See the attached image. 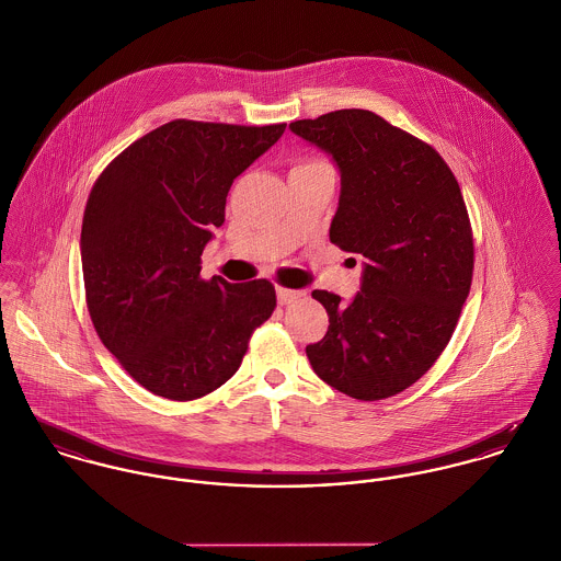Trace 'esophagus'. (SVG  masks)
I'll return each instance as SVG.
<instances>
[{
  "label": "esophagus",
  "mask_w": 561,
  "mask_h": 561,
  "mask_svg": "<svg viewBox=\"0 0 561 561\" xmlns=\"http://www.w3.org/2000/svg\"><path fill=\"white\" fill-rule=\"evenodd\" d=\"M299 297H304L301 290H290V288H277V301L279 306H288L293 301H297Z\"/></svg>",
  "instance_id": "34e87169"
}]
</instances>
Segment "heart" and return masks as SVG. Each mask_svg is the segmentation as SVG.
Instances as JSON below:
<instances>
[{
  "label": "heart",
  "instance_id": "heart-1",
  "mask_svg": "<svg viewBox=\"0 0 561 561\" xmlns=\"http://www.w3.org/2000/svg\"><path fill=\"white\" fill-rule=\"evenodd\" d=\"M320 161H310V163H299L295 170H299V168H310V165H318Z\"/></svg>",
  "mask_w": 561,
  "mask_h": 561
}]
</instances>
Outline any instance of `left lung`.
Here are the masks:
<instances>
[{
    "mask_svg": "<svg viewBox=\"0 0 561 561\" xmlns=\"http://www.w3.org/2000/svg\"><path fill=\"white\" fill-rule=\"evenodd\" d=\"M290 130L340 170L329 239L364 257L351 304L311 297L329 313L306 348L313 373L357 400L411 387L447 346L473 275V237L460 187L433 146L368 110H340Z\"/></svg>",
    "mask_w": 561,
    "mask_h": 561,
    "instance_id": "1",
    "label": "left lung"
}]
</instances>
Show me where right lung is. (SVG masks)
I'll return each instance as SVG.
<instances>
[{
  "mask_svg": "<svg viewBox=\"0 0 561 561\" xmlns=\"http://www.w3.org/2000/svg\"><path fill=\"white\" fill-rule=\"evenodd\" d=\"M286 125L172 121L133 141L90 191L81 266L92 324L141 387L195 400L239 370L275 310L266 279L199 277L234 179Z\"/></svg>",
  "mask_w": 561,
  "mask_h": 561,
  "instance_id": "right-lung-1",
  "label": "right lung"
}]
</instances>
